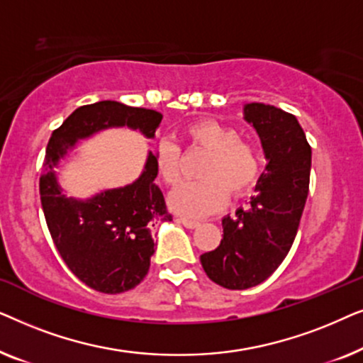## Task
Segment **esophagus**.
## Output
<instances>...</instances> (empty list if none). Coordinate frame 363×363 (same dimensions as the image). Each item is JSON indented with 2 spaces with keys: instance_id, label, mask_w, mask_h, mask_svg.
<instances>
[{
  "instance_id": "obj_1",
  "label": "esophagus",
  "mask_w": 363,
  "mask_h": 363,
  "mask_svg": "<svg viewBox=\"0 0 363 363\" xmlns=\"http://www.w3.org/2000/svg\"><path fill=\"white\" fill-rule=\"evenodd\" d=\"M178 223H182L183 226L185 228H188V230H193V228H196L198 225H200V223L198 221H193V220H186V218H178L177 220Z\"/></svg>"
}]
</instances>
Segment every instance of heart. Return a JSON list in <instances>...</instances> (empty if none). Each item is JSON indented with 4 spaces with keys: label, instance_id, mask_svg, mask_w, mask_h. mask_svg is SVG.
<instances>
[{
    "label": "heart",
    "instance_id": "heart-1",
    "mask_svg": "<svg viewBox=\"0 0 363 363\" xmlns=\"http://www.w3.org/2000/svg\"><path fill=\"white\" fill-rule=\"evenodd\" d=\"M188 145L208 152L200 168V182L178 186L168 198L172 210L186 218L213 215L226 198H241L256 186L261 175V155L251 140L241 138L235 127L215 118H201L183 130ZM157 175L168 186L182 178V148L162 140L155 148Z\"/></svg>",
    "mask_w": 363,
    "mask_h": 363
}]
</instances>
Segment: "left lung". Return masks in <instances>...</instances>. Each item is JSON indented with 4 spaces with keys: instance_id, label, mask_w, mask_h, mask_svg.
<instances>
[{
    "instance_id": "obj_1",
    "label": "left lung",
    "mask_w": 363,
    "mask_h": 363,
    "mask_svg": "<svg viewBox=\"0 0 363 363\" xmlns=\"http://www.w3.org/2000/svg\"><path fill=\"white\" fill-rule=\"evenodd\" d=\"M245 118L259 133L267 165L247 208L223 218V240L200 256L213 282L250 289L266 281L289 252L299 230L311 175V145L289 112L247 104Z\"/></svg>"
}]
</instances>
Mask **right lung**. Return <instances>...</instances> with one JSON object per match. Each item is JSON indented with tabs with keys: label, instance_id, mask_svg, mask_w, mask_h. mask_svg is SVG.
I'll return each instance as SVG.
<instances>
[{
	"label": "right lung",
	"instance_id": "1",
	"mask_svg": "<svg viewBox=\"0 0 363 363\" xmlns=\"http://www.w3.org/2000/svg\"><path fill=\"white\" fill-rule=\"evenodd\" d=\"M160 122L162 113L152 108L101 101L76 108L48 142L39 180L48 230L72 274L94 291L121 294L147 276L155 250L152 221L172 220L163 193L153 183L155 155H148L145 170L132 185L101 193L89 201L64 196L52 168L76 140L94 132L127 125L152 138Z\"/></svg>",
	"mask_w": 363,
	"mask_h": 363
}]
</instances>
